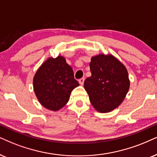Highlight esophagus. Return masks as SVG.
<instances>
[{
  "label": "esophagus",
  "mask_w": 157,
  "mask_h": 157,
  "mask_svg": "<svg viewBox=\"0 0 157 157\" xmlns=\"http://www.w3.org/2000/svg\"><path fill=\"white\" fill-rule=\"evenodd\" d=\"M84 81H85V78L84 77H82V78H81L79 80V83H80L81 85H82L83 83H84Z\"/></svg>",
  "instance_id": "esophagus-1"
}]
</instances>
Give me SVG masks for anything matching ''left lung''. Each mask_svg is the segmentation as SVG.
Masks as SVG:
<instances>
[{
	"instance_id": "1",
	"label": "left lung",
	"mask_w": 157,
	"mask_h": 157,
	"mask_svg": "<svg viewBox=\"0 0 157 157\" xmlns=\"http://www.w3.org/2000/svg\"><path fill=\"white\" fill-rule=\"evenodd\" d=\"M91 76L84 82L91 104L99 112L106 113L121 104L130 88L128 72L114 56L98 54L91 58Z\"/></svg>"
}]
</instances>
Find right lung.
Returning a JSON list of instances; mask_svg holds the SVG:
<instances>
[{
  "label": "right lung",
  "mask_w": 157,
  "mask_h": 157,
  "mask_svg": "<svg viewBox=\"0 0 157 157\" xmlns=\"http://www.w3.org/2000/svg\"><path fill=\"white\" fill-rule=\"evenodd\" d=\"M78 85L72 68L61 56L48 59L33 77V88L39 102L55 112L67 104L71 92Z\"/></svg>",
  "instance_id": "1"
}]
</instances>
